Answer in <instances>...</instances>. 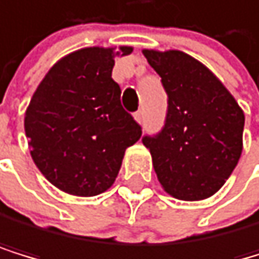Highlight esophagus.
I'll list each match as a JSON object with an SVG mask.
<instances>
[{
  "instance_id": "esophagus-1",
  "label": "esophagus",
  "mask_w": 259,
  "mask_h": 259,
  "mask_svg": "<svg viewBox=\"0 0 259 259\" xmlns=\"http://www.w3.org/2000/svg\"><path fill=\"white\" fill-rule=\"evenodd\" d=\"M135 120H136L139 124H142V121H144V113H142V110H138V112L135 113Z\"/></svg>"
}]
</instances>
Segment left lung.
<instances>
[{"label":"left lung","mask_w":259,"mask_h":259,"mask_svg":"<svg viewBox=\"0 0 259 259\" xmlns=\"http://www.w3.org/2000/svg\"><path fill=\"white\" fill-rule=\"evenodd\" d=\"M168 94L165 126L142 142L165 192L208 198L224 186L243 149L245 115L208 67L183 51L142 49Z\"/></svg>","instance_id":"obj_1"}]
</instances>
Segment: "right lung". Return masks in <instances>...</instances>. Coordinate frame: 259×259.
<instances>
[{"label": "right lung", "mask_w": 259, "mask_h": 259, "mask_svg": "<svg viewBox=\"0 0 259 259\" xmlns=\"http://www.w3.org/2000/svg\"><path fill=\"white\" fill-rule=\"evenodd\" d=\"M131 53V46L73 51L49 68L31 96L24 120L30 155L65 194L93 197L107 191L124 150L142 135L112 80L115 57Z\"/></svg>", "instance_id": "1"}]
</instances>
